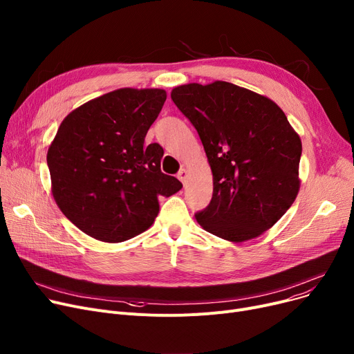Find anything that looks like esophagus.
Here are the masks:
<instances>
[{
  "label": "esophagus",
  "instance_id": "obj_1",
  "mask_svg": "<svg viewBox=\"0 0 354 354\" xmlns=\"http://www.w3.org/2000/svg\"><path fill=\"white\" fill-rule=\"evenodd\" d=\"M187 178H188V171L185 169V167H182V169L178 172V179L185 183V182H187Z\"/></svg>",
  "mask_w": 354,
  "mask_h": 354
}]
</instances>
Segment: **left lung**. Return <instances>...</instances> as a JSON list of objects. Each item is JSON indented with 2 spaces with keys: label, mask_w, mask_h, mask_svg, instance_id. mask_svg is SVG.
Returning <instances> with one entry per match:
<instances>
[{
  "label": "left lung",
  "mask_w": 354,
  "mask_h": 354,
  "mask_svg": "<svg viewBox=\"0 0 354 354\" xmlns=\"http://www.w3.org/2000/svg\"><path fill=\"white\" fill-rule=\"evenodd\" d=\"M171 97L205 149L214 175L198 224L234 243L261 235L299 194L301 140L272 100L228 82L175 87Z\"/></svg>",
  "instance_id": "obj_1"
}]
</instances>
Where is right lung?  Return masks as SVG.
Returning a JSON list of instances; mask_svg holds the SVG:
<instances>
[{
	"label": "right lung",
	"instance_id": "right-lung-1",
	"mask_svg": "<svg viewBox=\"0 0 354 354\" xmlns=\"http://www.w3.org/2000/svg\"><path fill=\"white\" fill-rule=\"evenodd\" d=\"M166 100L160 88H120L62 122L47 152L53 196L84 234L122 243L153 224L159 196L182 183L160 171L163 149L145 145Z\"/></svg>",
	"mask_w": 354,
	"mask_h": 354
}]
</instances>
